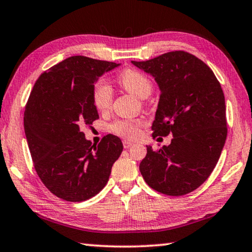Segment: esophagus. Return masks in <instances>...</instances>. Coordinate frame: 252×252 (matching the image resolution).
Returning <instances> with one entry per match:
<instances>
[{"instance_id":"obj_1","label":"esophagus","mask_w":252,"mask_h":252,"mask_svg":"<svg viewBox=\"0 0 252 252\" xmlns=\"http://www.w3.org/2000/svg\"><path fill=\"white\" fill-rule=\"evenodd\" d=\"M123 144H124V148H125V149H129L134 143H133V142H130V141H124Z\"/></svg>"}]
</instances>
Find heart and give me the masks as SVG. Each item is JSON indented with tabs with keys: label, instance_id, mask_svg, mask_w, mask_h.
I'll use <instances>...</instances> for the list:
<instances>
[{
	"label": "heart",
	"instance_id": "obj_1",
	"mask_svg": "<svg viewBox=\"0 0 252 252\" xmlns=\"http://www.w3.org/2000/svg\"><path fill=\"white\" fill-rule=\"evenodd\" d=\"M119 85L127 92L138 99H145L150 95L153 89L151 79L143 72L135 69H126L118 76ZM112 91L104 81H97L92 89V103L99 111H107L110 108ZM144 123L141 119L118 120L110 127L111 132L126 140H136L141 134Z\"/></svg>",
	"mask_w": 252,
	"mask_h": 252
}]
</instances>
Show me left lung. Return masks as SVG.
<instances>
[{
	"mask_svg": "<svg viewBox=\"0 0 252 252\" xmlns=\"http://www.w3.org/2000/svg\"><path fill=\"white\" fill-rule=\"evenodd\" d=\"M132 63L151 74L161 91L152 136H174L158 150L147 145L142 176L162 194H188L213 173L227 136L220 84L202 60L185 51Z\"/></svg>",
	"mask_w": 252,
	"mask_h": 252,
	"instance_id": "left-lung-1",
	"label": "left lung"
}]
</instances>
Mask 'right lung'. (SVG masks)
<instances>
[{
	"mask_svg": "<svg viewBox=\"0 0 252 252\" xmlns=\"http://www.w3.org/2000/svg\"><path fill=\"white\" fill-rule=\"evenodd\" d=\"M118 65L83 56L67 58L39 76L28 97L24 127L34 168L46 189L65 201L96 195L123 151L115 135H105L96 145L81 130L99 119L93 85Z\"/></svg>",
	"mask_w": 252,
	"mask_h": 252,
	"instance_id": "obj_1",
	"label": "right lung"
}]
</instances>
